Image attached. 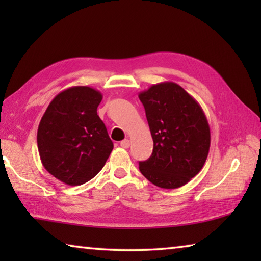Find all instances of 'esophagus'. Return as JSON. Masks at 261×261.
Wrapping results in <instances>:
<instances>
[{
  "mask_svg": "<svg viewBox=\"0 0 261 261\" xmlns=\"http://www.w3.org/2000/svg\"><path fill=\"white\" fill-rule=\"evenodd\" d=\"M120 145H121V147H123V148H129L130 147V140L129 139L122 140Z\"/></svg>",
  "mask_w": 261,
  "mask_h": 261,
  "instance_id": "34e87169",
  "label": "esophagus"
}]
</instances>
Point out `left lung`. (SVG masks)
<instances>
[{
  "label": "left lung",
  "instance_id": "left-lung-1",
  "mask_svg": "<svg viewBox=\"0 0 261 261\" xmlns=\"http://www.w3.org/2000/svg\"><path fill=\"white\" fill-rule=\"evenodd\" d=\"M153 138V153L139 170L162 189H177L204 167L211 131L200 105L173 82L152 85L139 93Z\"/></svg>",
  "mask_w": 261,
  "mask_h": 261
}]
</instances>
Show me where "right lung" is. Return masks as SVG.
Segmentation results:
<instances>
[{"instance_id":"obj_1","label":"right lung","mask_w":261,"mask_h":261,"mask_svg":"<svg viewBox=\"0 0 261 261\" xmlns=\"http://www.w3.org/2000/svg\"><path fill=\"white\" fill-rule=\"evenodd\" d=\"M102 94L88 86L60 92L38 127L42 166L62 183L76 187L102 169L114 145L96 109Z\"/></svg>"}]
</instances>
